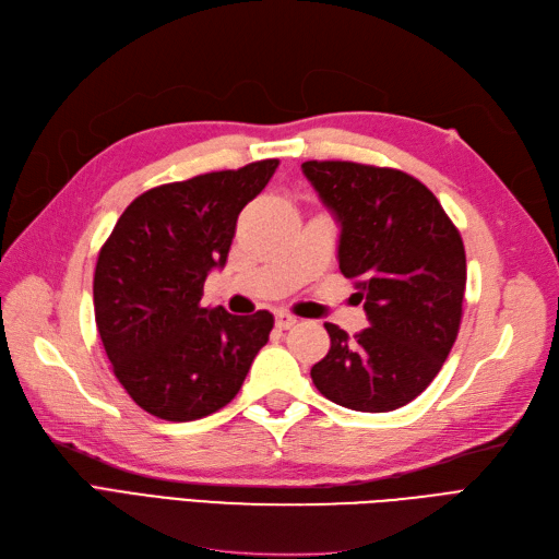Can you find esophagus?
Segmentation results:
<instances>
[{
	"mask_svg": "<svg viewBox=\"0 0 559 559\" xmlns=\"http://www.w3.org/2000/svg\"><path fill=\"white\" fill-rule=\"evenodd\" d=\"M296 317H292V314H277V319H275V326L280 329V331H286V329H292V326H296Z\"/></svg>",
	"mask_w": 559,
	"mask_h": 559,
	"instance_id": "esophagus-1",
	"label": "esophagus"
}]
</instances>
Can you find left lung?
<instances>
[{
  "label": "left lung",
  "mask_w": 559,
  "mask_h": 559,
  "mask_svg": "<svg viewBox=\"0 0 559 559\" xmlns=\"http://www.w3.org/2000/svg\"><path fill=\"white\" fill-rule=\"evenodd\" d=\"M302 175L341 224L337 263L368 317L354 337L324 324L331 349L312 382L343 408L396 411L431 384L460 333L462 235L427 186L401 170L308 160Z\"/></svg>",
  "instance_id": "obj_1"
}]
</instances>
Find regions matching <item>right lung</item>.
<instances>
[{"instance_id": "obj_1", "label": "right lung", "mask_w": 559, "mask_h": 559, "mask_svg": "<svg viewBox=\"0 0 559 559\" xmlns=\"http://www.w3.org/2000/svg\"><path fill=\"white\" fill-rule=\"evenodd\" d=\"M280 160L163 183L134 198L99 249L93 306L114 376L142 411L191 421L235 399L267 343V310L202 308L210 270L224 267L235 224Z\"/></svg>"}]
</instances>
